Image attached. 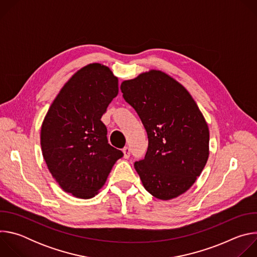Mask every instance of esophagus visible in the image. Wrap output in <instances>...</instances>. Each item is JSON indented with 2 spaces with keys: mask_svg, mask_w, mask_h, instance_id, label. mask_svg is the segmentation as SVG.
Segmentation results:
<instances>
[{
  "mask_svg": "<svg viewBox=\"0 0 257 257\" xmlns=\"http://www.w3.org/2000/svg\"><path fill=\"white\" fill-rule=\"evenodd\" d=\"M122 152H123V155H124L125 159H128L130 157V149L128 148V146H125Z\"/></svg>",
  "mask_w": 257,
  "mask_h": 257,
  "instance_id": "esophagus-1",
  "label": "esophagus"
}]
</instances>
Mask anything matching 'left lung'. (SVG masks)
Segmentation results:
<instances>
[{"instance_id":"8db88e82","label":"left lung","mask_w":257,"mask_h":257,"mask_svg":"<svg viewBox=\"0 0 257 257\" xmlns=\"http://www.w3.org/2000/svg\"><path fill=\"white\" fill-rule=\"evenodd\" d=\"M121 90L148 132L145 158L134 168L144 188L161 200L185 193L209 156V130L195 100L180 82L152 69L124 80Z\"/></svg>"}]
</instances>
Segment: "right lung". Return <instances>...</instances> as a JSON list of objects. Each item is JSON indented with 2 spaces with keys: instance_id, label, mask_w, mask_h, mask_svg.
<instances>
[{
  "instance_id": "1",
  "label": "right lung",
  "mask_w": 257,
  "mask_h": 257,
  "mask_svg": "<svg viewBox=\"0 0 257 257\" xmlns=\"http://www.w3.org/2000/svg\"><path fill=\"white\" fill-rule=\"evenodd\" d=\"M119 84L108 67L92 63L62 87L43 121L41 146L60 187L82 199L94 197L123 153L107 143L100 121Z\"/></svg>"
}]
</instances>
